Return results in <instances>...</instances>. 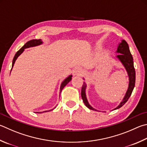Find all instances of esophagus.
<instances>
[{
	"label": "esophagus",
	"instance_id": "34e87169",
	"mask_svg": "<svg viewBox=\"0 0 147 147\" xmlns=\"http://www.w3.org/2000/svg\"><path fill=\"white\" fill-rule=\"evenodd\" d=\"M73 75H74V76H75V75L80 76V75H82V71L79 67H76L73 70Z\"/></svg>",
	"mask_w": 147,
	"mask_h": 147
}]
</instances>
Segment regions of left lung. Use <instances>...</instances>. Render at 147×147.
Wrapping results in <instances>:
<instances>
[{
  "label": "left lung",
  "mask_w": 147,
  "mask_h": 147,
  "mask_svg": "<svg viewBox=\"0 0 147 147\" xmlns=\"http://www.w3.org/2000/svg\"><path fill=\"white\" fill-rule=\"evenodd\" d=\"M117 53H119L118 55L116 56L117 58L121 62V63L125 67V69L127 72L128 76L129 78V88L125 94V97L123 99L122 101L120 103L119 105L117 107L113 110H116V109H119L120 107L124 105V104L127 102L130 98V95H131L132 90L134 89L135 86V82H136V71L134 67V62H133V57L130 53L129 45H128L127 42L123 40H121V43L119 44V46H118V49H117ZM87 85L85 82H84V84L82 85V91H81V95L82 98L84 101V104L87 108H89L90 110L98 111L96 109H95L89 105V102H88L86 94H85V89H86Z\"/></svg>",
  "instance_id": "8db88e82"
}]
</instances>
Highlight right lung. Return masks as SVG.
Segmentation results:
<instances>
[{
    "instance_id": "obj_1",
    "label": "right lung",
    "mask_w": 147,
    "mask_h": 147,
    "mask_svg": "<svg viewBox=\"0 0 147 147\" xmlns=\"http://www.w3.org/2000/svg\"><path fill=\"white\" fill-rule=\"evenodd\" d=\"M42 44V41L40 39H38V40H36V39H33V40H29L28 42H26V43L24 44V46L20 50H18V51L16 53L14 58H13V62H12V68L13 65H14V63L15 62L16 60L17 59V58L18 57V56H20L21 55V53H22V52L24 51V49H26V48H28V47H34V46H38V45H40ZM12 68L11 69V71L12 70ZM72 79V75L69 76L67 78H66L64 80H63L62 83V84H61V86H60V92L62 91V90L63 89V87H64L65 85L68 84V83ZM53 110V109H52ZM45 112H47V111H44L43 113H45Z\"/></svg>"
}]
</instances>
